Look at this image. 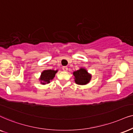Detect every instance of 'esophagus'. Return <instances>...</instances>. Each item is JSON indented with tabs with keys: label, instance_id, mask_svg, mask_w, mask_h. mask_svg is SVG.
<instances>
[{
	"label": "esophagus",
	"instance_id": "1",
	"mask_svg": "<svg viewBox=\"0 0 133 133\" xmlns=\"http://www.w3.org/2000/svg\"><path fill=\"white\" fill-rule=\"evenodd\" d=\"M63 70H64V71H65V72L68 71V67H66V66H63Z\"/></svg>",
	"mask_w": 133,
	"mask_h": 133
}]
</instances>
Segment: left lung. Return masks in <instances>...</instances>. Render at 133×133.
<instances>
[{"label": "left lung", "mask_w": 133, "mask_h": 133, "mask_svg": "<svg viewBox=\"0 0 133 133\" xmlns=\"http://www.w3.org/2000/svg\"><path fill=\"white\" fill-rule=\"evenodd\" d=\"M74 79L76 84L79 85H86L91 81L92 75L88 72L85 68H81L73 72Z\"/></svg>", "instance_id": "8db88e82"}]
</instances>
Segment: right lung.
Instances as JSON below:
<instances>
[{
    "mask_svg": "<svg viewBox=\"0 0 133 133\" xmlns=\"http://www.w3.org/2000/svg\"><path fill=\"white\" fill-rule=\"evenodd\" d=\"M58 70H45L42 72L41 74L40 78H39V80L40 81L41 84H46L50 83V81H52L54 78L55 76V74L57 73Z\"/></svg>",
    "mask_w": 133,
    "mask_h": 133,
    "instance_id": "obj_1",
    "label": "right lung"
}]
</instances>
